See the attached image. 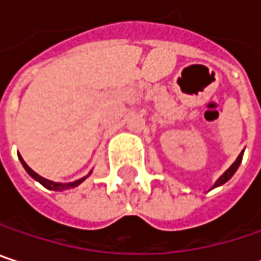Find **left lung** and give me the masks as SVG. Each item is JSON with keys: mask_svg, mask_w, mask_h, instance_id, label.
Listing matches in <instances>:
<instances>
[{"mask_svg": "<svg viewBox=\"0 0 261 261\" xmlns=\"http://www.w3.org/2000/svg\"><path fill=\"white\" fill-rule=\"evenodd\" d=\"M242 155H243V151L239 154V157L236 159L234 163H233V165H231V166H230V168H228V169H227V171H225V172L218 178V181L215 182V186H213L212 189H215V187H218V186H222L224 182H227L230 178H231V177H233V175H234V172L237 171V168H239V165H240V162H242Z\"/></svg>", "mask_w": 261, "mask_h": 261, "instance_id": "1", "label": "left lung"}]
</instances>
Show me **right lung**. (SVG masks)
Instances as JSON below:
<instances>
[{"mask_svg":"<svg viewBox=\"0 0 261 261\" xmlns=\"http://www.w3.org/2000/svg\"><path fill=\"white\" fill-rule=\"evenodd\" d=\"M21 159V163H22V166L25 168V171L28 172V175L31 177V178H34L36 181H39L43 187H46V189H49V190H68V189H72V187H77L79 184H81V182L84 181L87 177H83V178H80V180H77V181H72V182H54V181H51V180H46V178H43V177H40L39 174H36L28 165H27L25 162L22 160V157H19Z\"/></svg>","mask_w":261,"mask_h":261,"instance_id":"obj_1","label":"right lung"}]
</instances>
